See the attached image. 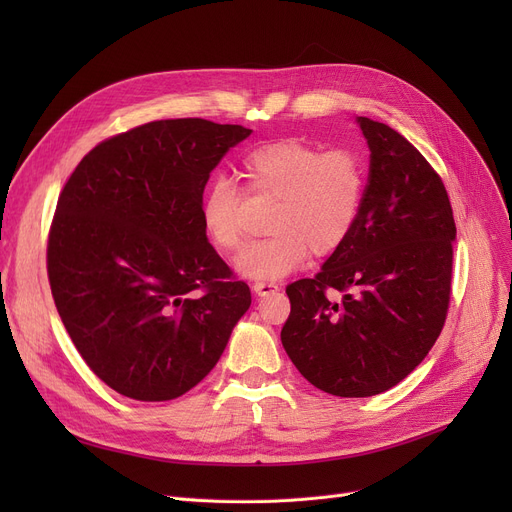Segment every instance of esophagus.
Returning a JSON list of instances; mask_svg holds the SVG:
<instances>
[{
  "label": "esophagus",
  "instance_id": "34e87169",
  "mask_svg": "<svg viewBox=\"0 0 512 512\" xmlns=\"http://www.w3.org/2000/svg\"><path fill=\"white\" fill-rule=\"evenodd\" d=\"M278 290H280V286L276 282H255L253 284V292L257 294V297H267V294H274Z\"/></svg>",
  "mask_w": 512,
  "mask_h": 512
}]
</instances>
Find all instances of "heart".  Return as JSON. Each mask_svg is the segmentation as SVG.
<instances>
[{
	"label": "heart",
	"mask_w": 512,
	"mask_h": 512,
	"mask_svg": "<svg viewBox=\"0 0 512 512\" xmlns=\"http://www.w3.org/2000/svg\"><path fill=\"white\" fill-rule=\"evenodd\" d=\"M245 176L257 195L274 197L272 236L253 242L234 265L253 280H280L301 267L311 251L330 255L351 236L363 205L361 157L344 147L282 139L247 153ZM203 228L220 251H236L245 238L242 193L228 176H215L201 199Z\"/></svg>",
	"instance_id": "1"
}]
</instances>
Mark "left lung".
<instances>
[{
    "label": "left lung",
    "instance_id": "left-lung-1",
    "mask_svg": "<svg viewBox=\"0 0 512 512\" xmlns=\"http://www.w3.org/2000/svg\"><path fill=\"white\" fill-rule=\"evenodd\" d=\"M369 145L359 220L315 278L286 286L282 344L315 388L363 398L425 359L450 303V199L429 161L388 124L357 118ZM340 291V300H330Z\"/></svg>",
    "mask_w": 512,
    "mask_h": 512
}]
</instances>
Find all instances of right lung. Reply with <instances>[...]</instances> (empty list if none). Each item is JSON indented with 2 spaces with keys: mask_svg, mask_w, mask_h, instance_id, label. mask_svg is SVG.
Here are the masks:
<instances>
[{
  "mask_svg": "<svg viewBox=\"0 0 512 512\" xmlns=\"http://www.w3.org/2000/svg\"><path fill=\"white\" fill-rule=\"evenodd\" d=\"M249 134L149 122L99 143L64 184L47 240L53 301L80 357L128 398L195 388L251 307L201 222L211 170Z\"/></svg>",
  "mask_w": 512,
  "mask_h": 512,
  "instance_id": "obj_1",
  "label": "right lung"
}]
</instances>
